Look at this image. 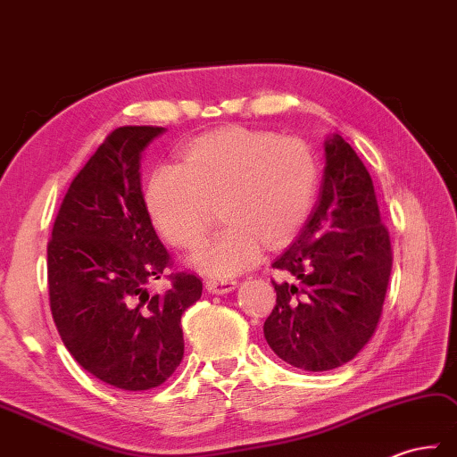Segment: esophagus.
<instances>
[{
  "mask_svg": "<svg viewBox=\"0 0 457 457\" xmlns=\"http://www.w3.org/2000/svg\"><path fill=\"white\" fill-rule=\"evenodd\" d=\"M205 287L209 293H215V295H222V293H228L237 287V279L232 278H211L205 281Z\"/></svg>",
  "mask_w": 457,
  "mask_h": 457,
  "instance_id": "34e87169",
  "label": "esophagus"
}]
</instances>
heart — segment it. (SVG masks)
I'll list each match as a JSON object with an SVG mask.
<instances>
[{
    "label": "heart",
    "instance_id": "heart-1",
    "mask_svg": "<svg viewBox=\"0 0 457 457\" xmlns=\"http://www.w3.org/2000/svg\"><path fill=\"white\" fill-rule=\"evenodd\" d=\"M319 178L317 154L303 138L225 127L189 140L179 164H158L143 195L152 225L178 248L199 245L211 201L219 199L225 227L191 256V263L228 278L254 266L263 242L278 248L305 225Z\"/></svg>",
    "mask_w": 457,
    "mask_h": 457
}]
</instances>
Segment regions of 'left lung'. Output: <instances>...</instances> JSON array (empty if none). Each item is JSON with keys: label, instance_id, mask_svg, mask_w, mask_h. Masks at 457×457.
I'll return each instance as SVG.
<instances>
[{"label": "left lung", "instance_id": "1", "mask_svg": "<svg viewBox=\"0 0 457 457\" xmlns=\"http://www.w3.org/2000/svg\"><path fill=\"white\" fill-rule=\"evenodd\" d=\"M319 203L295 242L271 263L289 279L273 283L276 307L263 337L293 368L327 371L356 358L373 337L393 254L373 181L340 135L324 143Z\"/></svg>", "mask_w": 457, "mask_h": 457}]
</instances>
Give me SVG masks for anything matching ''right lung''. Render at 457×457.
Returning a JSON list of instances; mask_svg holds the SVG:
<instances>
[{
	"instance_id": "right-lung-1",
	"label": "right lung",
	"mask_w": 457,
	"mask_h": 457,
	"mask_svg": "<svg viewBox=\"0 0 457 457\" xmlns=\"http://www.w3.org/2000/svg\"><path fill=\"white\" fill-rule=\"evenodd\" d=\"M164 127H119L79 170L48 242L50 311L64 346L97 379L125 391L164 383L184 358L181 314L201 297L194 273L171 266L140 187L143 150Z\"/></svg>"
}]
</instances>
